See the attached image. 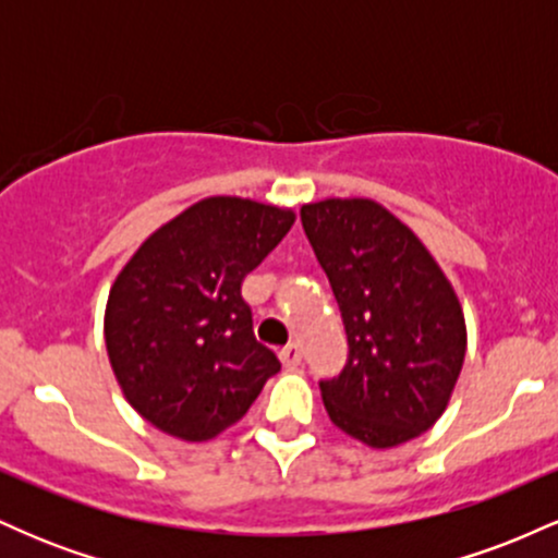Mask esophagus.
Listing matches in <instances>:
<instances>
[{"label":"esophagus","instance_id":"34e87169","mask_svg":"<svg viewBox=\"0 0 558 558\" xmlns=\"http://www.w3.org/2000/svg\"><path fill=\"white\" fill-rule=\"evenodd\" d=\"M301 360H304V354H301V349L296 343L286 345V349L280 351V362H283V367H288V369H296Z\"/></svg>","mask_w":558,"mask_h":558}]
</instances>
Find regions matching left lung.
I'll return each instance as SVG.
<instances>
[{"mask_svg":"<svg viewBox=\"0 0 558 558\" xmlns=\"http://www.w3.org/2000/svg\"><path fill=\"white\" fill-rule=\"evenodd\" d=\"M301 222L349 341L343 373L319 383L330 422L369 448L417 438L446 412L466 354L451 280L373 198L304 204Z\"/></svg>","mask_w":558,"mask_h":558,"instance_id":"1","label":"left lung"}]
</instances>
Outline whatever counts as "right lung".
Here are the masks:
<instances>
[{
	"mask_svg": "<svg viewBox=\"0 0 558 558\" xmlns=\"http://www.w3.org/2000/svg\"><path fill=\"white\" fill-rule=\"evenodd\" d=\"M293 209L209 196L157 228L118 272L105 343L118 386L157 430L198 444L248 412L278 356L254 338L241 283Z\"/></svg>",
	"mask_w": 558,
	"mask_h": 558,
	"instance_id": "add662e5",
	"label": "right lung"
}]
</instances>
